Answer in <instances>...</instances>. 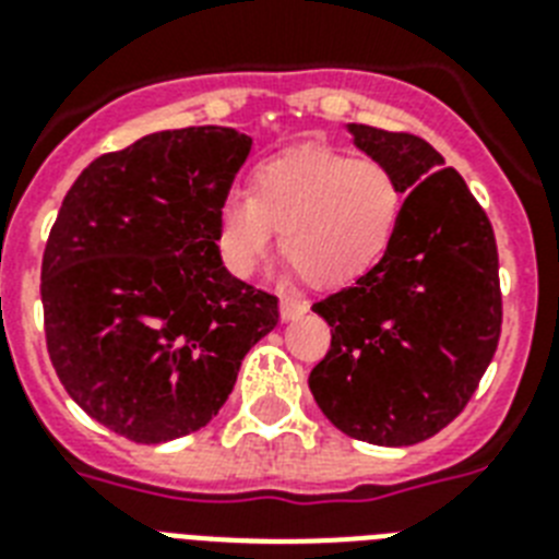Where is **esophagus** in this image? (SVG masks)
I'll return each instance as SVG.
<instances>
[{"label":"esophagus","instance_id":"34e87169","mask_svg":"<svg viewBox=\"0 0 559 559\" xmlns=\"http://www.w3.org/2000/svg\"><path fill=\"white\" fill-rule=\"evenodd\" d=\"M307 313V301L298 296H281V319L284 322H293L298 316Z\"/></svg>","mask_w":559,"mask_h":559}]
</instances>
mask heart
<instances>
[{
  "instance_id": "b5f03b06",
  "label": "heart",
  "mask_w": 559,
  "mask_h": 559,
  "mask_svg": "<svg viewBox=\"0 0 559 559\" xmlns=\"http://www.w3.org/2000/svg\"><path fill=\"white\" fill-rule=\"evenodd\" d=\"M400 214L403 186L385 162L293 147L258 162L249 191L223 197L214 240L228 270L252 275L278 228L281 254L307 284L340 287L385 254Z\"/></svg>"
}]
</instances>
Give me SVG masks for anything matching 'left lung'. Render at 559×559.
I'll return each instance as SVG.
<instances>
[{
    "label": "left lung",
    "instance_id": "8db88e82",
    "mask_svg": "<svg viewBox=\"0 0 559 559\" xmlns=\"http://www.w3.org/2000/svg\"><path fill=\"white\" fill-rule=\"evenodd\" d=\"M350 133L397 174L406 200L380 263L313 305L331 350L307 382L336 429L408 447L464 412L493 359L499 252L485 209L432 144L366 124Z\"/></svg>",
    "mask_w": 559,
    "mask_h": 559
}]
</instances>
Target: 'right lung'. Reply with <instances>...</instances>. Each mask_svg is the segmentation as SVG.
I'll return each instance as SVG.
<instances>
[{
    "instance_id": "obj_1",
    "label": "right lung",
    "mask_w": 559,
    "mask_h": 559,
    "mask_svg": "<svg viewBox=\"0 0 559 559\" xmlns=\"http://www.w3.org/2000/svg\"><path fill=\"white\" fill-rule=\"evenodd\" d=\"M249 147L228 127L144 135L92 162L48 231V357L69 397L127 441L209 424L278 324V296L235 278L214 240Z\"/></svg>"
}]
</instances>
